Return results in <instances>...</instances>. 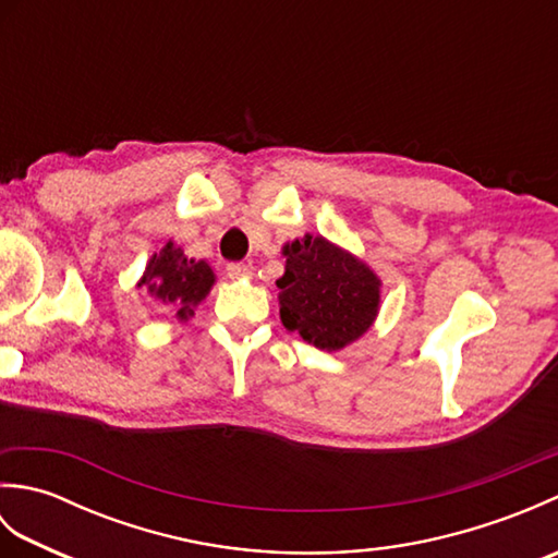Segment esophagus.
Listing matches in <instances>:
<instances>
[{
  "instance_id": "34e87169",
  "label": "esophagus",
  "mask_w": 558,
  "mask_h": 558,
  "mask_svg": "<svg viewBox=\"0 0 558 558\" xmlns=\"http://www.w3.org/2000/svg\"><path fill=\"white\" fill-rule=\"evenodd\" d=\"M228 276L236 278V280L248 278V276H252V268L244 266V264H228Z\"/></svg>"
}]
</instances>
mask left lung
Wrapping results in <instances>:
<instances>
[{
    "mask_svg": "<svg viewBox=\"0 0 558 558\" xmlns=\"http://www.w3.org/2000/svg\"><path fill=\"white\" fill-rule=\"evenodd\" d=\"M280 288V322L318 350H342L364 336L378 314L381 280L345 248L322 234L286 244Z\"/></svg>",
    "mask_w": 558,
    "mask_h": 558,
    "instance_id": "1",
    "label": "left lung"
}]
</instances>
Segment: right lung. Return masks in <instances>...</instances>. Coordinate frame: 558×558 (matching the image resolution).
Instances as JSON below:
<instances>
[{
  "instance_id": "right-lung-1",
  "label": "right lung",
  "mask_w": 558,
  "mask_h": 558,
  "mask_svg": "<svg viewBox=\"0 0 558 558\" xmlns=\"http://www.w3.org/2000/svg\"><path fill=\"white\" fill-rule=\"evenodd\" d=\"M216 276L206 260L186 258L174 242L165 244L158 254H153L138 280V288H146L153 298L165 304V310L174 312L177 318L194 314V306L206 300Z\"/></svg>"
}]
</instances>
